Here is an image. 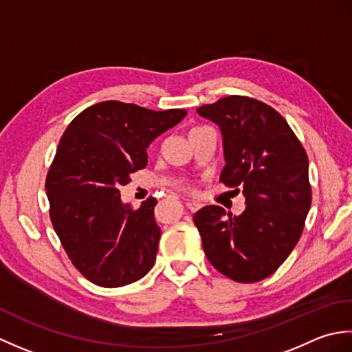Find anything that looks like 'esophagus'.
Wrapping results in <instances>:
<instances>
[{
  "label": "esophagus",
  "instance_id": "esophagus-1",
  "mask_svg": "<svg viewBox=\"0 0 352 352\" xmlns=\"http://www.w3.org/2000/svg\"><path fill=\"white\" fill-rule=\"evenodd\" d=\"M185 205H186V208H188V210L191 211V212H195V211H197L200 206H202V204L200 202H196V200H186L185 202Z\"/></svg>",
  "mask_w": 352,
  "mask_h": 352
}]
</instances>
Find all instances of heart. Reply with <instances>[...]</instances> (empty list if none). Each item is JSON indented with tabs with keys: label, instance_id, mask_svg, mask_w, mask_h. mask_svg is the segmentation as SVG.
Returning a JSON list of instances; mask_svg holds the SVG:
<instances>
[{
	"label": "heart",
	"instance_id": "b5f03b06",
	"mask_svg": "<svg viewBox=\"0 0 352 352\" xmlns=\"http://www.w3.org/2000/svg\"><path fill=\"white\" fill-rule=\"evenodd\" d=\"M182 188H184V190H186V191H192V186H191L190 184H184V185H182Z\"/></svg>",
	"mask_w": 352,
	"mask_h": 352
}]
</instances>
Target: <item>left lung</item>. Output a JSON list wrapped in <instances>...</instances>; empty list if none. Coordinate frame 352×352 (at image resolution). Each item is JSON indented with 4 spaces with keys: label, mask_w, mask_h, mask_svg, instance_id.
<instances>
[{
    "label": "left lung",
    "mask_w": 352,
    "mask_h": 352,
    "mask_svg": "<svg viewBox=\"0 0 352 352\" xmlns=\"http://www.w3.org/2000/svg\"><path fill=\"white\" fill-rule=\"evenodd\" d=\"M197 113L223 135L220 182L246 197L236 217H226L217 205L195 214L205 255L236 283L261 281L278 270L304 231L311 205L305 148L281 113L256 98L223 97Z\"/></svg>",
    "instance_id": "left-lung-1"
}]
</instances>
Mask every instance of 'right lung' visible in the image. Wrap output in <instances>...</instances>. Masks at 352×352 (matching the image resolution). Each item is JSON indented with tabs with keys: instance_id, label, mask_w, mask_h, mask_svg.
Returning <instances> with one entry per match:
<instances>
[{
	"instance_id": "1",
	"label": "right lung",
	"mask_w": 352,
	"mask_h": 352,
	"mask_svg": "<svg viewBox=\"0 0 352 352\" xmlns=\"http://www.w3.org/2000/svg\"><path fill=\"white\" fill-rule=\"evenodd\" d=\"M185 109L152 111L107 100L68 124L48 168L50 219L74 267L92 284H132L153 267L161 229L156 199L123 205L120 186L147 166V147L176 126Z\"/></svg>"
}]
</instances>
